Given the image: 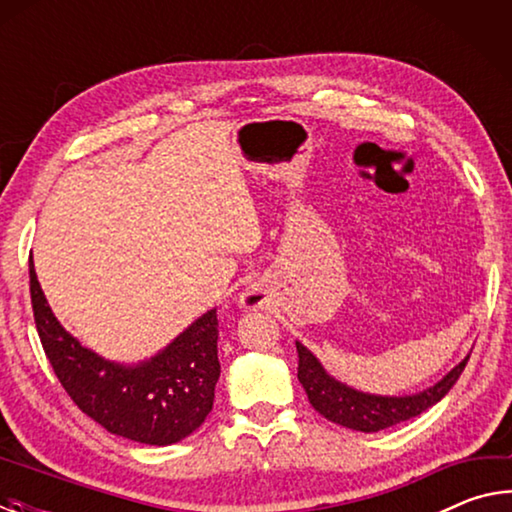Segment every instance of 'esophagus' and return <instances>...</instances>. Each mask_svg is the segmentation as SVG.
<instances>
[{"mask_svg":"<svg viewBox=\"0 0 512 512\" xmlns=\"http://www.w3.org/2000/svg\"><path fill=\"white\" fill-rule=\"evenodd\" d=\"M259 305H262V298H259L257 293L248 291V293H244V296H241V307H244V309H255Z\"/></svg>","mask_w":512,"mask_h":512,"instance_id":"1","label":"esophagus"}]
</instances>
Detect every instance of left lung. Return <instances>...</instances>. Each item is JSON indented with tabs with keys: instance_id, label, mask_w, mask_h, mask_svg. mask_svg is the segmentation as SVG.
Instances as JSON below:
<instances>
[{
	"instance_id": "8db88e82",
	"label": "left lung",
	"mask_w": 512,
	"mask_h": 512,
	"mask_svg": "<svg viewBox=\"0 0 512 512\" xmlns=\"http://www.w3.org/2000/svg\"><path fill=\"white\" fill-rule=\"evenodd\" d=\"M296 348L298 379L309 397V404L314 406L320 415H325L327 420L363 433L381 431L393 427V424L411 420L422 411H427L429 406L443 400L449 393V388L456 384V379L461 377L467 359H470V354H467L456 368L449 370L438 384H433L427 391L391 397L363 393L357 391V388L343 384V381L329 375L323 368V363H320L300 341H296Z\"/></svg>"
}]
</instances>
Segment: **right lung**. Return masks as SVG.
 Here are the masks:
<instances>
[{"instance_id":"obj_1","label":"right lung","mask_w":512,"mask_h":512,"mask_svg":"<svg viewBox=\"0 0 512 512\" xmlns=\"http://www.w3.org/2000/svg\"><path fill=\"white\" fill-rule=\"evenodd\" d=\"M38 336L60 384L79 409L115 436L173 445L205 422L221 375L216 309L196 318L155 357L126 366L99 357L58 323L29 262Z\"/></svg>"}]
</instances>
